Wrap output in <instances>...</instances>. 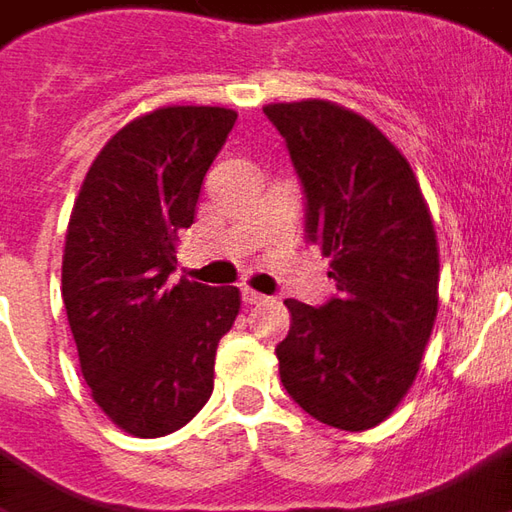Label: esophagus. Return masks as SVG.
Returning <instances> with one entry per match:
<instances>
[{
  "label": "esophagus",
  "instance_id": "1",
  "mask_svg": "<svg viewBox=\"0 0 512 512\" xmlns=\"http://www.w3.org/2000/svg\"><path fill=\"white\" fill-rule=\"evenodd\" d=\"M264 301H267V295H262V292H253L248 290V287L242 290V303H245V306H259V303Z\"/></svg>",
  "mask_w": 512,
  "mask_h": 512
}]
</instances>
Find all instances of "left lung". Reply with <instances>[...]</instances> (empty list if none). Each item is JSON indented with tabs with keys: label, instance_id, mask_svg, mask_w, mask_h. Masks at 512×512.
Wrapping results in <instances>:
<instances>
[{
	"label": "left lung",
	"instance_id": "8db88e82",
	"mask_svg": "<svg viewBox=\"0 0 512 512\" xmlns=\"http://www.w3.org/2000/svg\"><path fill=\"white\" fill-rule=\"evenodd\" d=\"M303 186L306 242L337 295L287 298L284 390L320 424L362 432L407 396L438 317V239L407 158L365 116L326 100L264 108Z\"/></svg>",
	"mask_w": 512,
	"mask_h": 512
}]
</instances>
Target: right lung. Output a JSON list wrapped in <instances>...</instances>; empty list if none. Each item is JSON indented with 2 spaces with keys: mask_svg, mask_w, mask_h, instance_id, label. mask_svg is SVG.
<instances>
[{
  "mask_svg": "<svg viewBox=\"0 0 512 512\" xmlns=\"http://www.w3.org/2000/svg\"><path fill=\"white\" fill-rule=\"evenodd\" d=\"M234 122L209 105L133 119L94 158L72 209L61 292L80 370L100 410L136 438L169 435L203 410L217 343L239 315L236 287L167 284Z\"/></svg>",
  "mask_w": 512,
  "mask_h": 512,
  "instance_id": "add662e5",
  "label": "right lung"
}]
</instances>
